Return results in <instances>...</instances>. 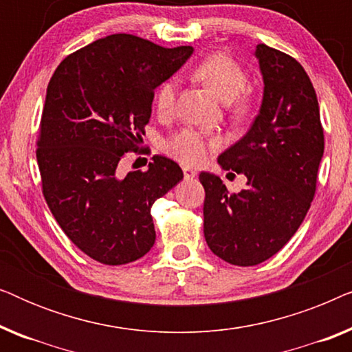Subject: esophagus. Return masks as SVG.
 <instances>
[{
	"label": "esophagus",
	"instance_id": "34e87169",
	"mask_svg": "<svg viewBox=\"0 0 352 352\" xmlns=\"http://www.w3.org/2000/svg\"><path fill=\"white\" fill-rule=\"evenodd\" d=\"M182 173H184L186 179H194V177H197V175H199V173H197L194 168H189V166L182 168Z\"/></svg>",
	"mask_w": 352,
	"mask_h": 352
}]
</instances>
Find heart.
<instances>
[{"label": "heart", "mask_w": 352, "mask_h": 352, "mask_svg": "<svg viewBox=\"0 0 352 352\" xmlns=\"http://www.w3.org/2000/svg\"><path fill=\"white\" fill-rule=\"evenodd\" d=\"M194 75L204 81L223 102H232V107L239 115L248 112V99L240 96L248 85V74L232 57L226 54H211L205 57L195 67ZM176 93L177 81L175 78L165 80L158 86L153 96L158 115L168 117L173 113ZM219 146L221 139L214 134H208L195 128H184L166 139L163 144V151L182 165L197 166L201 165L210 153Z\"/></svg>", "instance_id": "b5f03b06"}]
</instances>
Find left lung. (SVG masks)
<instances>
[{"mask_svg": "<svg viewBox=\"0 0 352 352\" xmlns=\"http://www.w3.org/2000/svg\"><path fill=\"white\" fill-rule=\"evenodd\" d=\"M254 56L264 80L261 109L248 133L218 158L224 170L247 176V186L232 194L219 176L200 173L206 243L218 258L243 267L266 261L295 235L324 155L319 102L305 69L266 45Z\"/></svg>", "mask_w": 352, "mask_h": 352, "instance_id": "left-lung-1", "label": "left lung"}]
</instances>
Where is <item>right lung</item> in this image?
<instances>
[{
  "mask_svg": "<svg viewBox=\"0 0 352 352\" xmlns=\"http://www.w3.org/2000/svg\"><path fill=\"white\" fill-rule=\"evenodd\" d=\"M192 51L117 33L72 52L51 76L36 139L43 195L67 237L94 261L133 263L155 243L151 208L182 170L162 155L146 171L122 176L118 166L126 152L141 153L155 88Z\"/></svg>",
  "mask_w": 352,
  "mask_h": 352,
  "instance_id": "add662e5",
  "label": "right lung"
}]
</instances>
